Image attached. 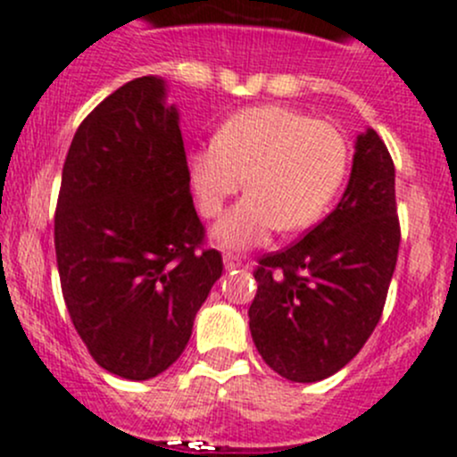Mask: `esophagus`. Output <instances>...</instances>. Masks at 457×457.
<instances>
[{
	"mask_svg": "<svg viewBox=\"0 0 457 457\" xmlns=\"http://www.w3.org/2000/svg\"><path fill=\"white\" fill-rule=\"evenodd\" d=\"M224 267L228 269V271H231V269H240L242 267V258H240V255H236V253H226L224 255Z\"/></svg>",
	"mask_w": 457,
	"mask_h": 457,
	"instance_id": "34e87169",
	"label": "esophagus"
}]
</instances>
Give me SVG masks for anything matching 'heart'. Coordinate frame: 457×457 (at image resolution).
<instances>
[{"instance_id":"1","label":"heart","mask_w":457,"mask_h":457,"mask_svg":"<svg viewBox=\"0 0 457 457\" xmlns=\"http://www.w3.org/2000/svg\"><path fill=\"white\" fill-rule=\"evenodd\" d=\"M345 137L334 125L280 105L237 112L215 141L190 156V179L206 217L249 195L215 226L220 245H262L276 228L303 231L323 217L347 172Z\"/></svg>"}]
</instances>
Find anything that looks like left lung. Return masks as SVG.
Masks as SVG:
<instances>
[{
	"mask_svg": "<svg viewBox=\"0 0 457 457\" xmlns=\"http://www.w3.org/2000/svg\"><path fill=\"white\" fill-rule=\"evenodd\" d=\"M399 242L393 156L368 129L356 138L337 208L253 269L249 328L264 363L298 384L328 379L350 363L379 323Z\"/></svg>",
	"mask_w": 457,
	"mask_h": 457,
	"instance_id": "8db88e82",
	"label": "left lung"
}]
</instances>
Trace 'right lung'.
<instances>
[{
	"label": "right lung",
	"instance_id": "right-lung-1",
	"mask_svg": "<svg viewBox=\"0 0 457 457\" xmlns=\"http://www.w3.org/2000/svg\"><path fill=\"white\" fill-rule=\"evenodd\" d=\"M166 87L134 78L87 114L62 168L55 260L64 305L91 359L145 381L181 356L224 271L190 195Z\"/></svg>",
	"mask_w": 457,
	"mask_h": 457
}]
</instances>
